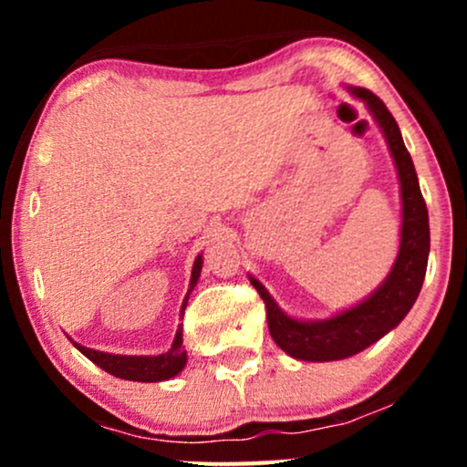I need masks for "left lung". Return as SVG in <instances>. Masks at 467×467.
<instances>
[{"label": "left lung", "instance_id": "1", "mask_svg": "<svg viewBox=\"0 0 467 467\" xmlns=\"http://www.w3.org/2000/svg\"><path fill=\"white\" fill-rule=\"evenodd\" d=\"M351 94L362 99L373 111L375 120L387 136L395 164H398L401 184L400 254L389 278L382 283V287L375 289L373 296L334 318L320 320V323H301V320L289 318L276 307L267 289L256 278H250V283L265 303L270 336L283 351L298 360H342V358H349L353 353H360L371 347L409 314L412 303L420 296L423 276H426L431 228H428V208L421 197L409 149L401 140L398 122L387 109V105L379 100V96L364 88H353Z\"/></svg>", "mask_w": 467, "mask_h": 467}]
</instances>
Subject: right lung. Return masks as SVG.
<instances>
[{
  "mask_svg": "<svg viewBox=\"0 0 467 467\" xmlns=\"http://www.w3.org/2000/svg\"><path fill=\"white\" fill-rule=\"evenodd\" d=\"M200 272L202 256H197L191 275V289L195 287ZM189 294H186L184 303H182V316H184L186 303H189ZM74 347H77L85 358H89L96 367L103 368V371L122 379H133V382H160V379H169L173 378V375H178L186 364V351L182 349V329H178V334H175L171 349L166 353H160V356H114V353L88 349V347H80L77 342H74Z\"/></svg>",
  "mask_w": 467,
  "mask_h": 467,
  "instance_id": "right-lung-1",
  "label": "right lung"
}]
</instances>
